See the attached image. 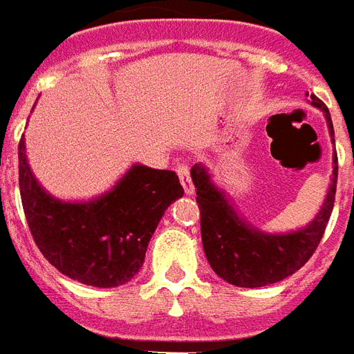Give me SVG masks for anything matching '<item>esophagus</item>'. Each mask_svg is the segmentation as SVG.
Returning <instances> with one entry per match:
<instances>
[{"label": "esophagus", "instance_id": "obj_1", "mask_svg": "<svg viewBox=\"0 0 354 354\" xmlns=\"http://www.w3.org/2000/svg\"><path fill=\"white\" fill-rule=\"evenodd\" d=\"M175 169H177V175H179L180 185H183V188H185V192H187L188 196H192L194 183H192V177H190V169H188L185 164H179V166L175 167Z\"/></svg>", "mask_w": 354, "mask_h": 354}]
</instances>
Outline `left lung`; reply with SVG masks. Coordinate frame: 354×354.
Masks as SVG:
<instances>
[{
	"instance_id": "obj_1",
	"label": "left lung",
	"mask_w": 354,
	"mask_h": 354,
	"mask_svg": "<svg viewBox=\"0 0 354 354\" xmlns=\"http://www.w3.org/2000/svg\"><path fill=\"white\" fill-rule=\"evenodd\" d=\"M312 106L319 108L326 117L328 132L334 143L328 108L312 95ZM196 201L201 216V241L212 270L222 280L237 288H263L295 274L304 263L313 256L317 244L328 224L336 183H338V156L334 153L332 183L326 192L325 203L321 205L317 216L306 227L291 233H265L244 222L233 209L225 194L211 180L205 166L196 164L190 169Z\"/></svg>"
}]
</instances>
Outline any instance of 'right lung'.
I'll return each instance as SVG.
<instances>
[{"label":"right lung","mask_w":354,"mask_h":354,"mask_svg":"<svg viewBox=\"0 0 354 354\" xmlns=\"http://www.w3.org/2000/svg\"><path fill=\"white\" fill-rule=\"evenodd\" d=\"M24 212L42 256L61 274L93 288H117L140 272L162 214L185 190L169 169L134 164L110 192L89 201H61L29 169L18 143Z\"/></svg>","instance_id":"1"}]
</instances>
